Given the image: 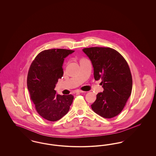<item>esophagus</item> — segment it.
<instances>
[{
    "label": "esophagus",
    "mask_w": 156,
    "mask_h": 156,
    "mask_svg": "<svg viewBox=\"0 0 156 156\" xmlns=\"http://www.w3.org/2000/svg\"><path fill=\"white\" fill-rule=\"evenodd\" d=\"M75 92L76 93V94H78V93H84V92H84V91H83V90H76V91H75Z\"/></svg>",
    "instance_id": "obj_1"
}]
</instances>
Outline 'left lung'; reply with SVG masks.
<instances>
[{
	"label": "left lung",
	"mask_w": 156,
	"mask_h": 156,
	"mask_svg": "<svg viewBox=\"0 0 156 156\" xmlns=\"http://www.w3.org/2000/svg\"><path fill=\"white\" fill-rule=\"evenodd\" d=\"M82 51L92 62L95 80L101 79L104 88L103 92L97 94L91 108L103 118H113L123 110L132 92L129 67L123 56L111 48L96 47Z\"/></svg>",
	"instance_id": "8db88e82"
}]
</instances>
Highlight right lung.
<instances>
[{"label":"right lung","mask_w":156,"mask_h":156,"mask_svg":"<svg viewBox=\"0 0 156 156\" xmlns=\"http://www.w3.org/2000/svg\"><path fill=\"white\" fill-rule=\"evenodd\" d=\"M74 50L50 49L39 53L33 61L27 75V89L38 113L45 119L55 122L69 110L74 96L60 95L54 88L64 72V59Z\"/></svg>","instance_id":"obj_1"}]
</instances>
